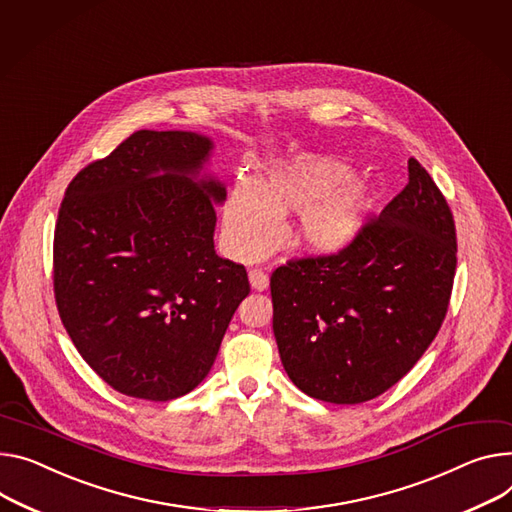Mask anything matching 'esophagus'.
<instances>
[{
    "mask_svg": "<svg viewBox=\"0 0 512 512\" xmlns=\"http://www.w3.org/2000/svg\"><path fill=\"white\" fill-rule=\"evenodd\" d=\"M248 277H250V285H252V289L254 291H266L268 289V285H270V281H268V274L266 272H262V270H250L248 272Z\"/></svg>",
    "mask_w": 512,
    "mask_h": 512,
    "instance_id": "obj_1",
    "label": "esophagus"
}]
</instances>
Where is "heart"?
Returning <instances> with one entry per match:
<instances>
[{"label":"heart","mask_w":512,"mask_h":512,"mask_svg":"<svg viewBox=\"0 0 512 512\" xmlns=\"http://www.w3.org/2000/svg\"><path fill=\"white\" fill-rule=\"evenodd\" d=\"M350 174L332 157L309 155L268 170L258 184L238 182L223 209L229 250L244 260L262 256L277 240L281 217L293 213H301L295 242L303 250L320 256L346 250L375 201V190Z\"/></svg>","instance_id":"b5f03b06"}]
</instances>
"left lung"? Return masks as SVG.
<instances>
[{
	"instance_id": "1",
	"label": "left lung",
	"mask_w": 512,
	"mask_h": 512,
	"mask_svg": "<svg viewBox=\"0 0 512 512\" xmlns=\"http://www.w3.org/2000/svg\"><path fill=\"white\" fill-rule=\"evenodd\" d=\"M408 184L357 240L270 277L272 330L289 379L330 404L369 402L435 340L457 266L443 192L410 157Z\"/></svg>"
}]
</instances>
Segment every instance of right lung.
I'll return each mask as SVG.
<instances>
[{
	"label": "right lung",
	"instance_id": "1",
	"mask_svg": "<svg viewBox=\"0 0 512 512\" xmlns=\"http://www.w3.org/2000/svg\"><path fill=\"white\" fill-rule=\"evenodd\" d=\"M213 141L137 131L77 174L59 209L53 287L84 361L125 396L168 402L211 371L248 272L215 252L225 186Z\"/></svg>",
	"mask_w": 512,
	"mask_h": 512
}]
</instances>
